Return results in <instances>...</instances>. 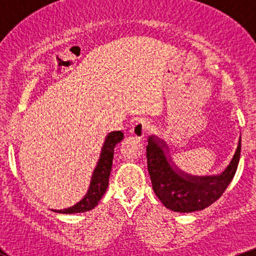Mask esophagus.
<instances>
[{
  "label": "esophagus",
  "mask_w": 256,
  "mask_h": 256,
  "mask_svg": "<svg viewBox=\"0 0 256 256\" xmlns=\"http://www.w3.org/2000/svg\"><path fill=\"white\" fill-rule=\"evenodd\" d=\"M149 128H150V125H149V122H144V120H140V122H137L136 124L134 125V128H132L131 132L137 138H142V137L146 136V134L149 132Z\"/></svg>",
  "instance_id": "obj_1"
}]
</instances>
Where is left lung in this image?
<instances>
[{
  "mask_svg": "<svg viewBox=\"0 0 256 256\" xmlns=\"http://www.w3.org/2000/svg\"><path fill=\"white\" fill-rule=\"evenodd\" d=\"M240 155V137L230 165L220 176L207 178L183 177L173 170L162 146L154 137H149L146 162L155 195L168 210L189 213L210 207L222 198L237 171Z\"/></svg>",
  "mask_w": 256,
  "mask_h": 256,
  "instance_id": "obj_1",
  "label": "left lung"
}]
</instances>
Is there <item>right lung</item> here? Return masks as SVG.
Listing matches in <instances>:
<instances>
[{"label": "right lung", "instance_id": "right-lung-1", "mask_svg": "<svg viewBox=\"0 0 256 256\" xmlns=\"http://www.w3.org/2000/svg\"><path fill=\"white\" fill-rule=\"evenodd\" d=\"M122 138H124V134L122 131H113L108 134L104 140L101 155H100L98 166H96L92 178H91V183L86 195L77 204H74L73 207L66 208V210H58V213H82L92 210L94 207L98 206V201L104 196L106 190H107L108 182H110L114 148H116V146L118 144Z\"/></svg>", "mask_w": 256, "mask_h": 256}]
</instances>
